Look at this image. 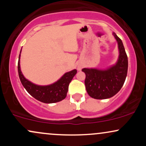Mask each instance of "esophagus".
<instances>
[{
  "label": "esophagus",
  "mask_w": 146,
  "mask_h": 146,
  "mask_svg": "<svg viewBox=\"0 0 146 146\" xmlns=\"http://www.w3.org/2000/svg\"><path fill=\"white\" fill-rule=\"evenodd\" d=\"M78 70H80V69H81V68L79 67V66H78Z\"/></svg>",
  "instance_id": "1"
}]
</instances>
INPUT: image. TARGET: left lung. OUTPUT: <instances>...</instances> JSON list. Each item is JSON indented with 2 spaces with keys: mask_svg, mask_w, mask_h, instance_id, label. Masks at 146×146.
Segmentation results:
<instances>
[{
  "mask_svg": "<svg viewBox=\"0 0 146 146\" xmlns=\"http://www.w3.org/2000/svg\"><path fill=\"white\" fill-rule=\"evenodd\" d=\"M117 45L119 56L116 63L106 68H84L86 74L85 86L88 94L92 98L104 100L113 97L119 91L127 76L128 57L121 40L113 33Z\"/></svg>",
  "mask_w": 146,
  "mask_h": 146,
  "instance_id": "8db88e82",
  "label": "left lung"
}]
</instances>
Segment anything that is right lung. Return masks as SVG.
<instances>
[{
  "label": "right lung",
  "mask_w": 146,
  "mask_h": 146,
  "mask_svg": "<svg viewBox=\"0 0 146 146\" xmlns=\"http://www.w3.org/2000/svg\"><path fill=\"white\" fill-rule=\"evenodd\" d=\"M21 53L18 58V75L22 84L27 91L37 100L45 104L56 103L65 99L67 94L68 85L77 73V70L73 69L66 72L59 80L51 84L44 86L36 84L25 78L22 73L20 64Z\"/></svg>",
  "instance_id": "add662e5"
}]
</instances>
